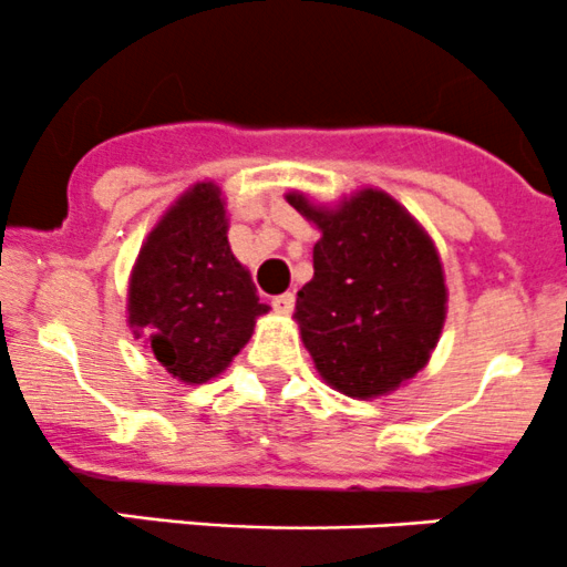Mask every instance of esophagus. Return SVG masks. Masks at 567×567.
<instances>
[{"instance_id": "obj_1", "label": "esophagus", "mask_w": 567, "mask_h": 567, "mask_svg": "<svg viewBox=\"0 0 567 567\" xmlns=\"http://www.w3.org/2000/svg\"><path fill=\"white\" fill-rule=\"evenodd\" d=\"M293 305H296V296L293 293H279L271 299V307L277 312H282V316H288V312H293Z\"/></svg>"}]
</instances>
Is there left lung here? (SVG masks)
<instances>
[{
    "label": "left lung",
    "instance_id": "1",
    "mask_svg": "<svg viewBox=\"0 0 567 567\" xmlns=\"http://www.w3.org/2000/svg\"><path fill=\"white\" fill-rule=\"evenodd\" d=\"M288 203L320 227L316 277L299 290L301 340L326 384L379 398L425 368L444 326L442 262L422 227L384 192H359L337 210L301 194Z\"/></svg>",
    "mask_w": 567,
    "mask_h": 567
}]
</instances>
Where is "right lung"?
Here are the masks:
<instances>
[{
	"label": "right lung",
	"instance_id": "add662e5",
	"mask_svg": "<svg viewBox=\"0 0 567 567\" xmlns=\"http://www.w3.org/2000/svg\"><path fill=\"white\" fill-rule=\"evenodd\" d=\"M262 312L268 307L227 244L219 188L197 183L140 251L128 290L131 326L145 329L175 379L203 384L247 346Z\"/></svg>",
	"mask_w": 567,
	"mask_h": 567
}]
</instances>
